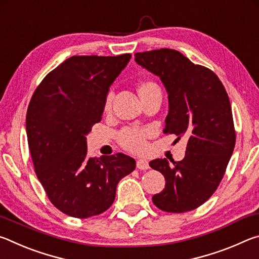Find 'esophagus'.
<instances>
[{"mask_svg": "<svg viewBox=\"0 0 259 259\" xmlns=\"http://www.w3.org/2000/svg\"><path fill=\"white\" fill-rule=\"evenodd\" d=\"M136 165H137V168L140 169V170H146V169L150 168V164H148V161L143 160V159L137 160V163H136Z\"/></svg>", "mask_w": 259, "mask_h": 259, "instance_id": "34e87169", "label": "esophagus"}]
</instances>
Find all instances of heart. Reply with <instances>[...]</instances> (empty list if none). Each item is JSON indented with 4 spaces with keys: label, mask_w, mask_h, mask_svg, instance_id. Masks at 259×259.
I'll use <instances>...</instances> for the list:
<instances>
[{
    "label": "heart",
    "mask_w": 259,
    "mask_h": 259,
    "mask_svg": "<svg viewBox=\"0 0 259 259\" xmlns=\"http://www.w3.org/2000/svg\"><path fill=\"white\" fill-rule=\"evenodd\" d=\"M138 95L140 99L146 97L155 91H160L159 85L152 81H143L138 84ZM112 105V95L108 94L106 99H105L104 108L109 109ZM147 137L148 131L145 129H136V128H125L121 130L117 136L120 145L134 153H143L147 147Z\"/></svg>",
    "instance_id": "obj_1"
}]
</instances>
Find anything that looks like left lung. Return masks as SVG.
Returning a JSON list of instances; mask_svg holds the SVG:
<instances>
[{
    "label": "left lung",
    "mask_w": 259,
    "mask_h": 259,
    "mask_svg": "<svg viewBox=\"0 0 259 259\" xmlns=\"http://www.w3.org/2000/svg\"><path fill=\"white\" fill-rule=\"evenodd\" d=\"M136 63L155 74L165 87L169 112L164 134L188 138L185 157L156 159L152 169L164 176L165 187L153 203L166 212H186L203 204L224 176L235 146L229 96L211 69L195 65L179 51L160 49L135 55Z\"/></svg>",
    "instance_id": "8db88e82"
}]
</instances>
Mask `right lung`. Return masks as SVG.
<instances>
[{"label": "right lung", "instance_id": "add662e5", "mask_svg": "<svg viewBox=\"0 0 259 259\" xmlns=\"http://www.w3.org/2000/svg\"><path fill=\"white\" fill-rule=\"evenodd\" d=\"M131 58L73 56L43 78L30 99L26 131L35 174L51 203L75 218L100 214L133 172L125 154L89 157L87 138L102 121L109 87Z\"/></svg>", "mask_w": 259, "mask_h": 259}]
</instances>
